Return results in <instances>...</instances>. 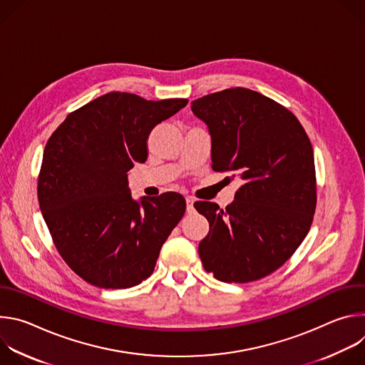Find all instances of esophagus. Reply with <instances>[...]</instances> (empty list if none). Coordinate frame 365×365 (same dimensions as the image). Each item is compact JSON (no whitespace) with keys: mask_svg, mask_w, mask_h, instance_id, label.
<instances>
[{"mask_svg":"<svg viewBox=\"0 0 365 365\" xmlns=\"http://www.w3.org/2000/svg\"><path fill=\"white\" fill-rule=\"evenodd\" d=\"M193 202H195L193 197H190V196L186 197V211H187V212H193V210H195V207H193Z\"/></svg>","mask_w":365,"mask_h":365,"instance_id":"obj_1","label":"esophagus"}]
</instances>
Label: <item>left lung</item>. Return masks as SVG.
Listing matches in <instances>:
<instances>
[{"label": "left lung", "instance_id": "8db88e82", "mask_svg": "<svg viewBox=\"0 0 365 365\" xmlns=\"http://www.w3.org/2000/svg\"><path fill=\"white\" fill-rule=\"evenodd\" d=\"M190 108L210 130L212 169L242 179L225 210L195 202L210 222L197 250L203 269L225 283L263 279L287 262L314 221L310 140L293 113L247 88L205 95Z\"/></svg>", "mask_w": 365, "mask_h": 365}]
</instances>
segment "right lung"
I'll use <instances>...</instances> for the list:
<instances>
[{
  "instance_id": "1",
  "label": "right lung",
  "mask_w": 365,
  "mask_h": 365,
  "mask_svg": "<svg viewBox=\"0 0 365 365\" xmlns=\"http://www.w3.org/2000/svg\"><path fill=\"white\" fill-rule=\"evenodd\" d=\"M186 103L108 92L71 113L47 140L37 182L40 210L65 263L89 284H140L182 220L180 193L137 202L127 173L147 160L151 130Z\"/></svg>"
}]
</instances>
